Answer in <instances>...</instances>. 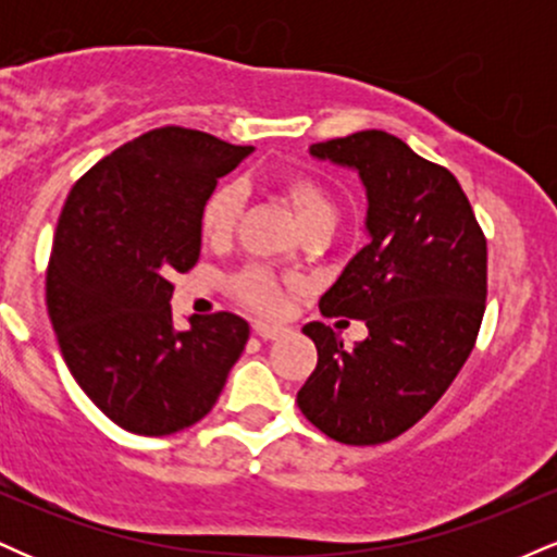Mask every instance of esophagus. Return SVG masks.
<instances>
[{
    "instance_id": "1",
    "label": "esophagus",
    "mask_w": 557,
    "mask_h": 557,
    "mask_svg": "<svg viewBox=\"0 0 557 557\" xmlns=\"http://www.w3.org/2000/svg\"><path fill=\"white\" fill-rule=\"evenodd\" d=\"M253 332L261 337V341H277V337H283L287 327L283 324H270V322H257L253 324Z\"/></svg>"
}]
</instances>
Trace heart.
I'll return each mask as SVG.
<instances>
[{"instance_id":"heart-1","label":"heart","mask_w":557,"mask_h":557,"mask_svg":"<svg viewBox=\"0 0 557 557\" xmlns=\"http://www.w3.org/2000/svg\"><path fill=\"white\" fill-rule=\"evenodd\" d=\"M283 196L290 203L293 214H296L300 227L317 225V222H332L337 220V207L332 201L330 190L322 183L314 181L309 175H293L287 177L283 185ZM243 207V194L238 185L227 183L220 185L212 196H209L207 207L201 214V230L203 238L209 243H225L233 235L235 222H238ZM235 290L246 300L248 306H253L257 311H277L283 306V287L270 272L264 270H246L235 277Z\"/></svg>"}]
</instances>
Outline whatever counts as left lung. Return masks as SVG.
<instances>
[{
  "instance_id": "left-lung-1",
  "label": "left lung",
  "mask_w": 557,
  "mask_h": 557,
  "mask_svg": "<svg viewBox=\"0 0 557 557\" xmlns=\"http://www.w3.org/2000/svg\"><path fill=\"white\" fill-rule=\"evenodd\" d=\"M309 154L359 172L369 243L319 298L324 317L361 319L345 348L309 322L317 369L298 408L327 437L380 445L443 398L476 343L487 298V240L456 177L385 131L314 144Z\"/></svg>"
}]
</instances>
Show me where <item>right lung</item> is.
Instances as JSON below:
<instances>
[{
  "instance_id": "obj_1",
  "label": "right lung",
  "mask_w": 557,
  "mask_h": 557,
  "mask_svg": "<svg viewBox=\"0 0 557 557\" xmlns=\"http://www.w3.org/2000/svg\"><path fill=\"white\" fill-rule=\"evenodd\" d=\"M188 127H157L94 164L62 207L47 270V309L83 393L127 432L164 437L214 408L248 341L220 311L172 324L175 272L201 253V214L216 181L251 154Z\"/></svg>"
}]
</instances>
